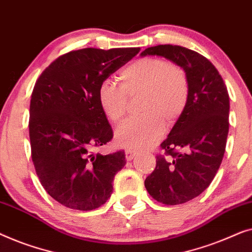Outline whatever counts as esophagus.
Masks as SVG:
<instances>
[{"mask_svg":"<svg viewBox=\"0 0 252 252\" xmlns=\"http://www.w3.org/2000/svg\"><path fill=\"white\" fill-rule=\"evenodd\" d=\"M134 155H136V152H134V151L126 150V161L132 160V158H134Z\"/></svg>","mask_w":252,"mask_h":252,"instance_id":"34e87169","label":"esophagus"}]
</instances>
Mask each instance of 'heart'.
Segmentation results:
<instances>
[{"instance_id":"heart-1","label":"heart","mask_w":252,"mask_h":252,"mask_svg":"<svg viewBox=\"0 0 252 252\" xmlns=\"http://www.w3.org/2000/svg\"><path fill=\"white\" fill-rule=\"evenodd\" d=\"M121 86L112 80L102 81L98 89V102L113 125H121L127 111V97L141 95L140 119L126 123L115 133L121 146L143 150L160 136L163 125L176 123L186 107L189 82L182 68L160 58L134 60L120 73Z\"/></svg>"}]
</instances>
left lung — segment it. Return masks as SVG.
Returning a JSON list of instances; mask_svg holds the SVG:
<instances>
[{"instance_id":"left-lung-1","label":"left lung","mask_w":252,"mask_h":252,"mask_svg":"<svg viewBox=\"0 0 252 252\" xmlns=\"http://www.w3.org/2000/svg\"><path fill=\"white\" fill-rule=\"evenodd\" d=\"M158 56L184 69L189 82L186 107L161 144L169 155L157 158L145 180L150 195L163 204L185 203L208 189L224 158L228 134L229 95L220 74L190 49L164 44L140 54Z\"/></svg>"}]
</instances>
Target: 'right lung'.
<instances>
[{
    "mask_svg": "<svg viewBox=\"0 0 252 252\" xmlns=\"http://www.w3.org/2000/svg\"><path fill=\"white\" fill-rule=\"evenodd\" d=\"M139 51H70L47 67L35 83L30 106L32 160L47 193L67 208L94 210L112 195V183L126 165V155L125 151L92 152L113 138L97 94L102 81Z\"/></svg>",
    "mask_w": 252,
    "mask_h": 252,
    "instance_id": "right-lung-1",
    "label": "right lung"
}]
</instances>
